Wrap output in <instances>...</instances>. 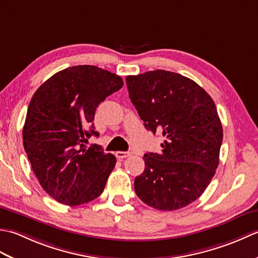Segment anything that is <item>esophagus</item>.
Masks as SVG:
<instances>
[{
  "label": "esophagus",
  "mask_w": 258,
  "mask_h": 258,
  "mask_svg": "<svg viewBox=\"0 0 258 258\" xmlns=\"http://www.w3.org/2000/svg\"><path fill=\"white\" fill-rule=\"evenodd\" d=\"M115 155H116L117 158H125V157H128L131 155L130 152H122V151H118L115 153Z\"/></svg>",
  "instance_id": "obj_1"
}]
</instances>
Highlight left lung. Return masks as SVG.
<instances>
[{"mask_svg":"<svg viewBox=\"0 0 258 258\" xmlns=\"http://www.w3.org/2000/svg\"><path fill=\"white\" fill-rule=\"evenodd\" d=\"M126 84L145 128L165 139L161 153L144 155L136 195L160 211L189 205L204 193L220 162L223 128L215 103L193 80L169 71L128 75Z\"/></svg>","mask_w":258,"mask_h":258,"instance_id":"1","label":"left lung"}]
</instances>
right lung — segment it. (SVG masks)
I'll use <instances>...</instances> for the list:
<instances>
[{
  "label": "right lung",
  "instance_id": "obj_1",
  "mask_svg": "<svg viewBox=\"0 0 258 258\" xmlns=\"http://www.w3.org/2000/svg\"><path fill=\"white\" fill-rule=\"evenodd\" d=\"M120 76L93 65L55 73L33 95L23 127V145L46 193L75 206L100 196L116 164L100 145L86 147L98 104L122 89Z\"/></svg>",
  "mask_w": 258,
  "mask_h": 258
}]
</instances>
